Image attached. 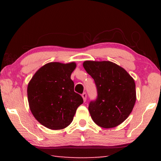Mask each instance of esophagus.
<instances>
[{
    "instance_id": "34e87169",
    "label": "esophagus",
    "mask_w": 161,
    "mask_h": 161,
    "mask_svg": "<svg viewBox=\"0 0 161 161\" xmlns=\"http://www.w3.org/2000/svg\"><path fill=\"white\" fill-rule=\"evenodd\" d=\"M81 97H82V98H83L84 102H86V94L85 93V92H84V93L81 94Z\"/></svg>"
}]
</instances>
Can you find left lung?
Listing matches in <instances>:
<instances>
[{
	"label": "left lung",
	"mask_w": 161,
	"mask_h": 161,
	"mask_svg": "<svg viewBox=\"0 0 161 161\" xmlns=\"http://www.w3.org/2000/svg\"><path fill=\"white\" fill-rule=\"evenodd\" d=\"M83 67L97 86V99L89 104L92 120L105 129L119 126L134 107L136 94L133 79L124 68L109 61H85Z\"/></svg>",
	"instance_id": "obj_1"
}]
</instances>
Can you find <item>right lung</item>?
Here are the masks:
<instances>
[{
	"label": "right lung",
	"instance_id": "1",
	"mask_svg": "<svg viewBox=\"0 0 161 161\" xmlns=\"http://www.w3.org/2000/svg\"><path fill=\"white\" fill-rule=\"evenodd\" d=\"M76 64L50 62L38 69L28 85L31 111L37 121L53 130L63 129L72 123L83 99L74 91L71 74Z\"/></svg>",
	"mask_w": 161,
	"mask_h": 161
}]
</instances>
